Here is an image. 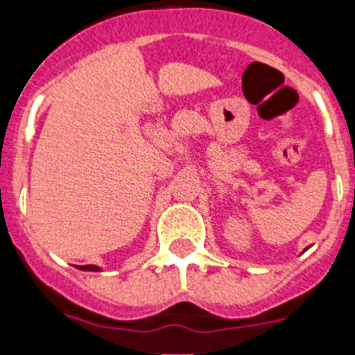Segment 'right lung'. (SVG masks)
<instances>
[{
	"mask_svg": "<svg viewBox=\"0 0 355 355\" xmlns=\"http://www.w3.org/2000/svg\"><path fill=\"white\" fill-rule=\"evenodd\" d=\"M78 268H80V270H90V272L101 270V268H99V266H96V265H85V266H78Z\"/></svg>",
	"mask_w": 355,
	"mask_h": 355,
	"instance_id": "1",
	"label": "right lung"
}]
</instances>
